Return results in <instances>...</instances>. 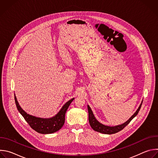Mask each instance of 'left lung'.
<instances>
[{"mask_svg": "<svg viewBox=\"0 0 158 158\" xmlns=\"http://www.w3.org/2000/svg\"><path fill=\"white\" fill-rule=\"evenodd\" d=\"M143 101L141 102L139 107H138V109H137V110L136 111V112L124 123L120 124V125H118L116 126H106L102 124H101V123H99L94 117V115L93 114V112L90 107V106L89 105H87V109H88V112H89V122L90 124V126L93 128V129H94V131L102 133V134H115L120 131H121L122 129H123L134 118L136 117V116L138 114V112L141 109V105H142Z\"/></svg>", "mask_w": 158, "mask_h": 158, "instance_id": "obj_1", "label": "left lung"}]
</instances>
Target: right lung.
I'll return each instance as SVG.
<instances>
[{
	"label": "right lung",
	"instance_id": "obj_1",
	"mask_svg": "<svg viewBox=\"0 0 158 158\" xmlns=\"http://www.w3.org/2000/svg\"><path fill=\"white\" fill-rule=\"evenodd\" d=\"M14 99L17 108L20 114L24 117L32 129L40 134L54 133L62 128L65 122V114L69 105L74 98L67 101L59 111L58 113L51 118H40L29 115L21 108L17 100L15 95Z\"/></svg>",
	"mask_w": 158,
	"mask_h": 158
}]
</instances>
